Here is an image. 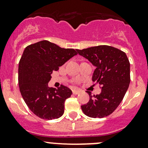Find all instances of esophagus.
<instances>
[{
  "instance_id": "esophagus-1",
  "label": "esophagus",
  "mask_w": 148,
  "mask_h": 148,
  "mask_svg": "<svg viewBox=\"0 0 148 148\" xmlns=\"http://www.w3.org/2000/svg\"><path fill=\"white\" fill-rule=\"evenodd\" d=\"M80 92H81V91H79V90H73L72 91L73 94H74V95L79 94Z\"/></svg>"
}]
</instances>
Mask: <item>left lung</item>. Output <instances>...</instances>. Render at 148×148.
I'll return each instance as SVG.
<instances>
[{
	"mask_svg": "<svg viewBox=\"0 0 148 148\" xmlns=\"http://www.w3.org/2000/svg\"><path fill=\"white\" fill-rule=\"evenodd\" d=\"M96 67L92 80L101 88L100 94L89 95V101L82 106L84 113L91 118L111 114L122 101L130 82V62L125 52L113 47L99 45L77 49Z\"/></svg>",
	"mask_w": 148,
	"mask_h": 148,
	"instance_id": "obj_1",
	"label": "left lung"
}]
</instances>
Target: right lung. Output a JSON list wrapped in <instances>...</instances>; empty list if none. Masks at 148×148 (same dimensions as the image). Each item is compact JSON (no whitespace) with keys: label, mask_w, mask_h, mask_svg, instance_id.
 <instances>
[{"label":"right lung","mask_w":148,"mask_h":148,"mask_svg":"<svg viewBox=\"0 0 148 148\" xmlns=\"http://www.w3.org/2000/svg\"><path fill=\"white\" fill-rule=\"evenodd\" d=\"M74 49H64L47 40L30 45L25 49L18 66L20 91L30 111L40 119L61 117L64 102L72 94L68 87H49L52 71H57L77 55Z\"/></svg>","instance_id":"add662e5"}]
</instances>
